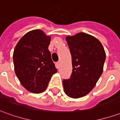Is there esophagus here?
Returning a JSON list of instances; mask_svg holds the SVG:
<instances>
[{
    "mask_svg": "<svg viewBox=\"0 0 120 120\" xmlns=\"http://www.w3.org/2000/svg\"><path fill=\"white\" fill-rule=\"evenodd\" d=\"M60 62H57L56 63V67L57 69L60 68Z\"/></svg>",
    "mask_w": 120,
    "mask_h": 120,
    "instance_id": "obj_1",
    "label": "esophagus"
}]
</instances>
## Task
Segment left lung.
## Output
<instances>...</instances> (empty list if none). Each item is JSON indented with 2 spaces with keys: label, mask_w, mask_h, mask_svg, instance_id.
Masks as SVG:
<instances>
[{
  "label": "left lung",
  "mask_w": 120,
  "mask_h": 120,
  "mask_svg": "<svg viewBox=\"0 0 120 120\" xmlns=\"http://www.w3.org/2000/svg\"><path fill=\"white\" fill-rule=\"evenodd\" d=\"M69 47L73 71L70 78L63 80L65 93L71 98L87 95L103 73L105 50L96 38L85 33L66 37Z\"/></svg>",
  "instance_id": "1"
}]
</instances>
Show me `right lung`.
<instances>
[{
  "mask_svg": "<svg viewBox=\"0 0 120 120\" xmlns=\"http://www.w3.org/2000/svg\"><path fill=\"white\" fill-rule=\"evenodd\" d=\"M51 37L42 30L28 32L17 43L13 52L15 72L22 86L33 93L47 88L57 72L48 47Z\"/></svg>",
  "mask_w": 120,
  "mask_h": 120,
  "instance_id": "add662e5",
  "label": "right lung"
}]
</instances>
